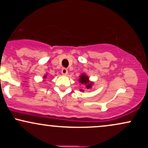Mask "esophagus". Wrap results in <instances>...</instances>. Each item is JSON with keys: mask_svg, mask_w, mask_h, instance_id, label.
<instances>
[{"mask_svg": "<svg viewBox=\"0 0 148 148\" xmlns=\"http://www.w3.org/2000/svg\"><path fill=\"white\" fill-rule=\"evenodd\" d=\"M61 72H62V74H63V75H67V74H68V70H67L66 68H63V69H62Z\"/></svg>", "mask_w": 148, "mask_h": 148, "instance_id": "1", "label": "esophagus"}]
</instances>
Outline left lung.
Wrapping results in <instances>:
<instances>
[{
  "mask_svg": "<svg viewBox=\"0 0 148 148\" xmlns=\"http://www.w3.org/2000/svg\"><path fill=\"white\" fill-rule=\"evenodd\" d=\"M79 82L81 84L84 85L86 86V89H91L92 86L93 85V82L92 81H90L89 79V77L88 76L86 75V74H81L79 76ZM80 91H83V92H84V90L81 89Z\"/></svg>",
  "mask_w": 148,
  "mask_h": 148,
  "instance_id": "left-lung-1",
  "label": "left lung"
}]
</instances>
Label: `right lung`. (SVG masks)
<instances>
[{
    "instance_id": "add662e5",
    "label": "right lung",
    "mask_w": 148,
    "mask_h": 148,
    "mask_svg": "<svg viewBox=\"0 0 148 148\" xmlns=\"http://www.w3.org/2000/svg\"><path fill=\"white\" fill-rule=\"evenodd\" d=\"M47 74H45V75L44 76V77H43V81H45V79H47Z\"/></svg>"
}]
</instances>
